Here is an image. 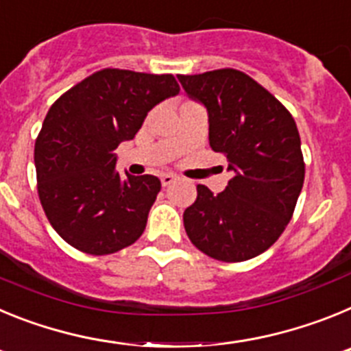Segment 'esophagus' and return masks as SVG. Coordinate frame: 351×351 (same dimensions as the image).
Listing matches in <instances>:
<instances>
[{
	"mask_svg": "<svg viewBox=\"0 0 351 351\" xmlns=\"http://www.w3.org/2000/svg\"><path fill=\"white\" fill-rule=\"evenodd\" d=\"M161 184L163 186H170L172 184V182H176V176H173V173H163V176H161Z\"/></svg>",
	"mask_w": 351,
	"mask_h": 351,
	"instance_id": "esophagus-1",
	"label": "esophagus"
}]
</instances>
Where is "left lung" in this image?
Returning <instances> with one entry per match:
<instances>
[{"label":"left lung","mask_w":351,"mask_h":351,"mask_svg":"<svg viewBox=\"0 0 351 351\" xmlns=\"http://www.w3.org/2000/svg\"><path fill=\"white\" fill-rule=\"evenodd\" d=\"M178 77L206 105L210 147L225 154L234 172L218 195L197 186V200L182 216L186 234L219 262L255 258L283 234L302 190L306 165L295 121L244 71L219 68Z\"/></svg>","instance_id":"obj_1"}]
</instances>
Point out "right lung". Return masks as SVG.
<instances>
[{
	"instance_id": "right-lung-1",
	"label": "right lung",
	"mask_w": 351,
	"mask_h": 351,
	"mask_svg": "<svg viewBox=\"0 0 351 351\" xmlns=\"http://www.w3.org/2000/svg\"><path fill=\"white\" fill-rule=\"evenodd\" d=\"M178 93L170 73L104 68L49 108L35 142L36 188L49 223L70 246L101 256L141 237L161 182L147 173L121 178L114 151Z\"/></svg>"
}]
</instances>
